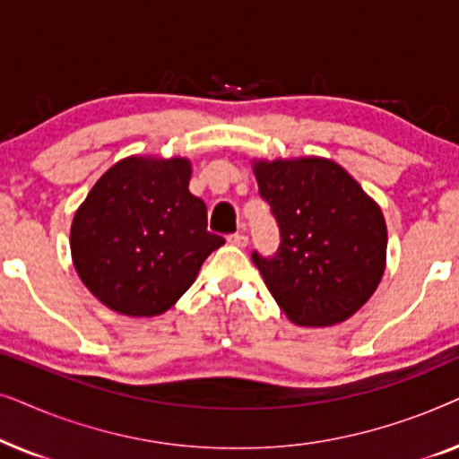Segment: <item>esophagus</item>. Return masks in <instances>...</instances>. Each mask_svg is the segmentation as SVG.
Here are the masks:
<instances>
[{"mask_svg":"<svg viewBox=\"0 0 459 459\" xmlns=\"http://www.w3.org/2000/svg\"><path fill=\"white\" fill-rule=\"evenodd\" d=\"M228 242L231 244V247H238V248H244L248 244V236L244 234V231H238V234H231L228 238Z\"/></svg>","mask_w":459,"mask_h":459,"instance_id":"obj_1","label":"esophagus"}]
</instances>
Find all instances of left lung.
I'll use <instances>...</instances> for the list:
<instances>
[{
	"mask_svg": "<svg viewBox=\"0 0 459 459\" xmlns=\"http://www.w3.org/2000/svg\"><path fill=\"white\" fill-rule=\"evenodd\" d=\"M259 194L281 230L273 259L253 255L267 290L292 324L328 328L372 299L386 269L380 204L324 156L253 159Z\"/></svg>",
	"mask_w": 459,
	"mask_h": 459,
	"instance_id": "left-lung-1",
	"label": "left lung"
}]
</instances>
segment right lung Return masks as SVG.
Wrapping results in <instances>:
<instances>
[{"label":"right lung","mask_w":459,"mask_h":459,"mask_svg":"<svg viewBox=\"0 0 459 459\" xmlns=\"http://www.w3.org/2000/svg\"><path fill=\"white\" fill-rule=\"evenodd\" d=\"M192 160L131 154L115 162L74 211L71 256L108 309L154 317L184 297L212 250L206 204L190 194Z\"/></svg>","instance_id":"obj_1"}]
</instances>
